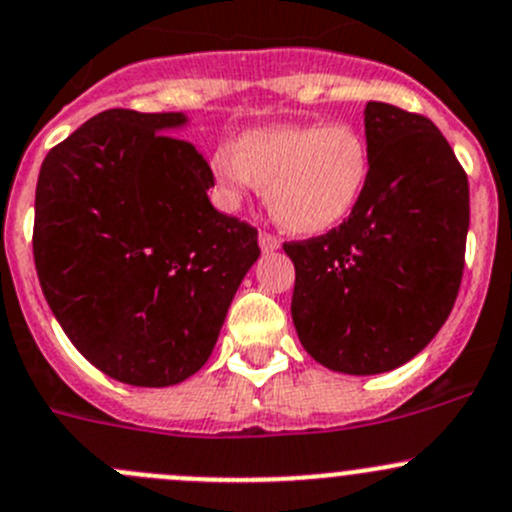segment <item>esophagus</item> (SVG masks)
I'll list each match as a JSON object with an SVG mask.
<instances>
[{
	"label": "esophagus",
	"mask_w": 512,
	"mask_h": 512,
	"mask_svg": "<svg viewBox=\"0 0 512 512\" xmlns=\"http://www.w3.org/2000/svg\"><path fill=\"white\" fill-rule=\"evenodd\" d=\"M260 250L262 252L280 250V240H277L275 235H270V232H260Z\"/></svg>",
	"instance_id": "1"
}]
</instances>
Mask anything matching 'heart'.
I'll return each instance as SVG.
<instances>
[{"instance_id":"b5f03b06","label":"heart","mask_w":512,"mask_h":512,"mask_svg":"<svg viewBox=\"0 0 512 512\" xmlns=\"http://www.w3.org/2000/svg\"><path fill=\"white\" fill-rule=\"evenodd\" d=\"M212 175L227 207L265 185L267 210L295 235L340 225L365 192L370 152L350 124H277L252 130L212 155Z\"/></svg>"}]
</instances>
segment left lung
I'll return each instance as SVG.
<instances>
[{
    "mask_svg": "<svg viewBox=\"0 0 512 512\" xmlns=\"http://www.w3.org/2000/svg\"><path fill=\"white\" fill-rule=\"evenodd\" d=\"M370 175L345 222L285 242L292 322L320 365L377 375L413 360L448 320L465 267L468 175L423 114L367 102Z\"/></svg>",
    "mask_w": 512,
    "mask_h": 512,
    "instance_id": "1",
    "label": "left lung"
}]
</instances>
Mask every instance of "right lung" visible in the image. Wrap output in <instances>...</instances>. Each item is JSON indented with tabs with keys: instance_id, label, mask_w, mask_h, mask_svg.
I'll return each mask as SVG.
<instances>
[{
	"instance_id": "1",
	"label": "right lung",
	"mask_w": 512,
	"mask_h": 512,
	"mask_svg": "<svg viewBox=\"0 0 512 512\" xmlns=\"http://www.w3.org/2000/svg\"><path fill=\"white\" fill-rule=\"evenodd\" d=\"M182 112L109 109L44 157L34 265L54 317L104 375L167 388L212 355L257 230L212 207Z\"/></svg>"
}]
</instances>
